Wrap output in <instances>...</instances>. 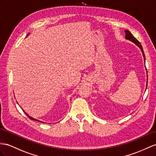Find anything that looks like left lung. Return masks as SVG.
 Listing matches in <instances>:
<instances>
[{
  "mask_svg": "<svg viewBox=\"0 0 156 156\" xmlns=\"http://www.w3.org/2000/svg\"><path fill=\"white\" fill-rule=\"evenodd\" d=\"M125 34H126L125 38H126V39H128V40H129V41H132V42H133L134 44H136V45L140 48V50H141V51H142V55H143L144 59V62H145V60H146V58H145V55H144V53L143 48H142V45L140 44V42L138 41V40L133 36V35L132 34L129 30H125ZM146 87H147V86H146Z\"/></svg>",
  "mask_w": 156,
  "mask_h": 156,
  "instance_id": "8db88e82",
  "label": "left lung"
}]
</instances>
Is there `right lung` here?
Instances as JSON below:
<instances>
[{
	"mask_svg": "<svg viewBox=\"0 0 156 156\" xmlns=\"http://www.w3.org/2000/svg\"><path fill=\"white\" fill-rule=\"evenodd\" d=\"M27 35H28V34H27ZM23 112H24V113H26V115H27V117H29V118H30V119L31 120H32V121H33V120H34V121H38V120H37V119H34V118H32V117H31L30 116H29V115H27V113H26L25 112V111H23ZM40 122H41V121H40Z\"/></svg>",
	"mask_w": 156,
	"mask_h": 156,
	"instance_id": "1",
	"label": "right lung"
}]
</instances>
